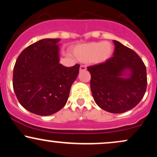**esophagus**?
<instances>
[{"instance_id": "esophagus-1", "label": "esophagus", "mask_w": 157, "mask_h": 157, "mask_svg": "<svg viewBox=\"0 0 157 157\" xmlns=\"http://www.w3.org/2000/svg\"><path fill=\"white\" fill-rule=\"evenodd\" d=\"M85 70H86V66H80V71H85Z\"/></svg>"}]
</instances>
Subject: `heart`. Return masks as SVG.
Returning <instances> with one entry per match:
<instances>
[{
    "mask_svg": "<svg viewBox=\"0 0 157 157\" xmlns=\"http://www.w3.org/2000/svg\"><path fill=\"white\" fill-rule=\"evenodd\" d=\"M71 52L74 57L81 62L102 64L112 57L113 46L109 42L97 41L77 44L71 48Z\"/></svg>",
    "mask_w": 157,
    "mask_h": 157,
    "instance_id": "obj_1",
    "label": "heart"
}]
</instances>
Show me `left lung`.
<instances>
[{"label": "left lung", "mask_w": 157, "mask_h": 157, "mask_svg": "<svg viewBox=\"0 0 157 157\" xmlns=\"http://www.w3.org/2000/svg\"><path fill=\"white\" fill-rule=\"evenodd\" d=\"M113 57L89 66L91 93L97 105L108 112L120 113L141 101L147 87L146 68L137 54L113 40Z\"/></svg>", "instance_id": "1"}]
</instances>
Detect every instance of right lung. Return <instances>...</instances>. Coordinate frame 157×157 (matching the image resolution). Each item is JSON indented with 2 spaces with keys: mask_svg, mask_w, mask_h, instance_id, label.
I'll return each instance as SVG.
<instances>
[{
  "mask_svg": "<svg viewBox=\"0 0 157 157\" xmlns=\"http://www.w3.org/2000/svg\"><path fill=\"white\" fill-rule=\"evenodd\" d=\"M60 39L46 38L25 48L13 70V89L21 105L40 116L53 114L64 107L80 65L60 63Z\"/></svg>",
  "mask_w": 157,
  "mask_h": 157,
  "instance_id": "obj_1",
  "label": "right lung"
}]
</instances>
